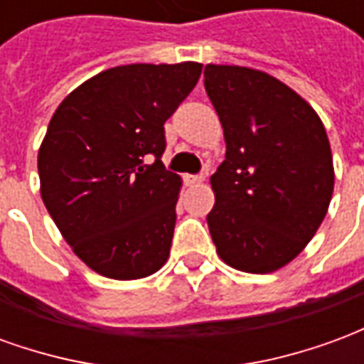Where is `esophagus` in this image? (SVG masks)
Here are the masks:
<instances>
[{
	"label": "esophagus",
	"instance_id": "esophagus-1",
	"mask_svg": "<svg viewBox=\"0 0 364 364\" xmlns=\"http://www.w3.org/2000/svg\"><path fill=\"white\" fill-rule=\"evenodd\" d=\"M205 179V173H198V175H185V181L187 183H200Z\"/></svg>",
	"mask_w": 364,
	"mask_h": 364
}]
</instances>
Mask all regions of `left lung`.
<instances>
[{
  "label": "left lung",
  "mask_w": 364,
  "mask_h": 364,
  "mask_svg": "<svg viewBox=\"0 0 364 364\" xmlns=\"http://www.w3.org/2000/svg\"><path fill=\"white\" fill-rule=\"evenodd\" d=\"M205 90L226 138L206 216L216 252L230 267L273 273L304 250L328 213L326 128L302 97L257 70L208 64Z\"/></svg>",
  "instance_id": "obj_1"
}]
</instances>
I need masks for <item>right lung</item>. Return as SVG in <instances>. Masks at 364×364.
I'll use <instances>...</instances> for the list:
<instances>
[{"label": "right lung", "mask_w": 364, "mask_h": 364, "mask_svg": "<svg viewBox=\"0 0 364 364\" xmlns=\"http://www.w3.org/2000/svg\"><path fill=\"white\" fill-rule=\"evenodd\" d=\"M203 64H130L60 103L38 151L44 206L75 255L109 279L156 273L169 257L179 175L161 164L166 120Z\"/></svg>", "instance_id": "1"}]
</instances>
